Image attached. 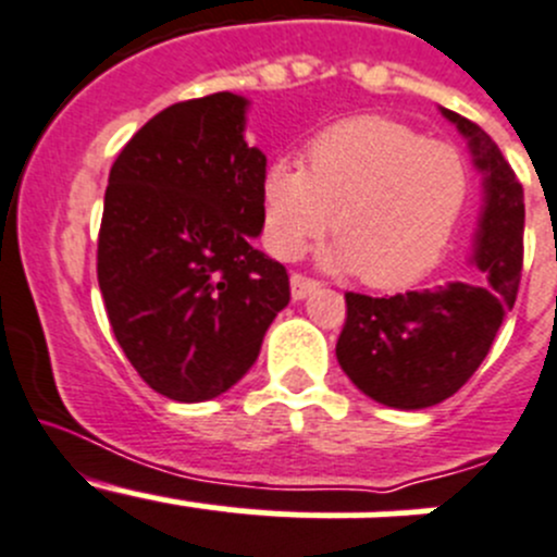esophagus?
<instances>
[{
	"instance_id": "esophagus-1",
	"label": "esophagus",
	"mask_w": 557,
	"mask_h": 557,
	"mask_svg": "<svg viewBox=\"0 0 557 557\" xmlns=\"http://www.w3.org/2000/svg\"><path fill=\"white\" fill-rule=\"evenodd\" d=\"M289 284H292V297H295V300H302V297H308L311 292L319 289V281L311 276H302V273H292Z\"/></svg>"
}]
</instances>
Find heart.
Returning a JSON list of instances; mask_svg holds the SVG:
<instances>
[{
  "label": "heart",
  "instance_id": "heart-1",
  "mask_svg": "<svg viewBox=\"0 0 557 557\" xmlns=\"http://www.w3.org/2000/svg\"><path fill=\"white\" fill-rule=\"evenodd\" d=\"M306 164L276 159L262 178L273 255L297 260L333 224L330 262L379 289L411 284L436 265L468 191L466 159L453 143L404 121L357 115L319 132Z\"/></svg>",
  "mask_w": 557,
  "mask_h": 557
}]
</instances>
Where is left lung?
Here are the masks:
<instances>
[{"label": "left lung", "instance_id": "1", "mask_svg": "<svg viewBox=\"0 0 557 557\" xmlns=\"http://www.w3.org/2000/svg\"><path fill=\"white\" fill-rule=\"evenodd\" d=\"M444 115L468 137L476 168L487 175L476 240L484 281H453L393 297L346 292V322L335 357L368 398L393 409H428L458 393L487 357L520 289L522 186L482 126L455 110Z\"/></svg>", "mask_w": 557, "mask_h": 557}]
</instances>
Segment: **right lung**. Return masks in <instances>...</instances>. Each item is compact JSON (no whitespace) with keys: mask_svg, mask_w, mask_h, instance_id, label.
<instances>
[{"mask_svg":"<svg viewBox=\"0 0 557 557\" xmlns=\"http://www.w3.org/2000/svg\"><path fill=\"white\" fill-rule=\"evenodd\" d=\"M246 99L164 108L110 168L97 281L115 341L143 382L181 404L233 387L289 302L262 230L265 153L244 140Z\"/></svg>","mask_w":557,"mask_h":557,"instance_id":"obj_1","label":"right lung"}]
</instances>
